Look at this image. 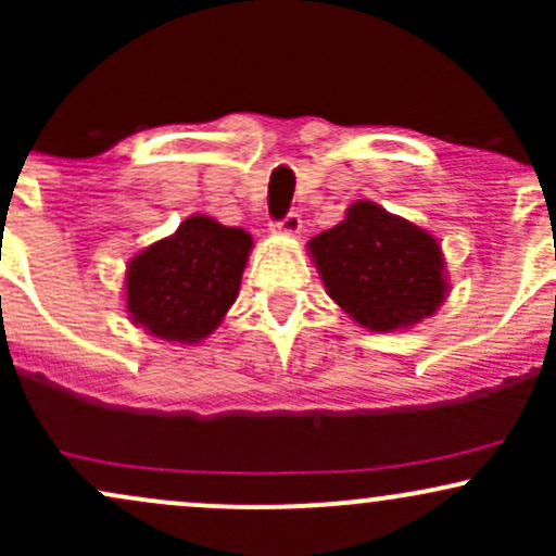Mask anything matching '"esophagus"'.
Here are the masks:
<instances>
[{
  "label": "esophagus",
  "mask_w": 556,
  "mask_h": 556,
  "mask_svg": "<svg viewBox=\"0 0 556 556\" xmlns=\"http://www.w3.org/2000/svg\"><path fill=\"white\" fill-rule=\"evenodd\" d=\"M300 227H303V219H300L298 212L285 214L282 219L274 222V229H279V232H287V235H298Z\"/></svg>",
  "instance_id": "obj_1"
}]
</instances>
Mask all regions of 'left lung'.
Masks as SVG:
<instances>
[{"mask_svg": "<svg viewBox=\"0 0 556 556\" xmlns=\"http://www.w3.org/2000/svg\"><path fill=\"white\" fill-rule=\"evenodd\" d=\"M308 245L329 295L363 327H410L444 300L437 240L371 201L355 203Z\"/></svg>", "mask_w": 556, "mask_h": 556, "instance_id": "1", "label": "left lung"}]
</instances>
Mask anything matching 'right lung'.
<instances>
[{
	"label": "right lung",
	"mask_w": 556,
	"mask_h": 556,
	"mask_svg": "<svg viewBox=\"0 0 556 556\" xmlns=\"http://www.w3.org/2000/svg\"><path fill=\"white\" fill-rule=\"evenodd\" d=\"M251 235L190 216L167 240L146 248L127 271L132 321L169 342L212 334L240 290Z\"/></svg>",
	"instance_id": "obj_1"
}]
</instances>
